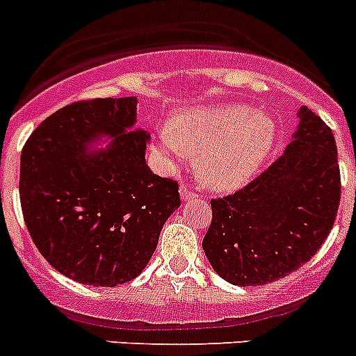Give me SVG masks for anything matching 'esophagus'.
<instances>
[{
  "mask_svg": "<svg viewBox=\"0 0 356 356\" xmlns=\"http://www.w3.org/2000/svg\"><path fill=\"white\" fill-rule=\"evenodd\" d=\"M180 194H181V201H185V203H187V201H192L195 197V192H192L191 188L185 187V185H181L180 187Z\"/></svg>",
  "mask_w": 356,
  "mask_h": 356,
  "instance_id": "1",
  "label": "esophagus"
}]
</instances>
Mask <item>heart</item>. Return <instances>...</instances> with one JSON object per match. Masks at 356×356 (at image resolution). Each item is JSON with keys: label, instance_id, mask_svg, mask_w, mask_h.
I'll return each instance as SVG.
<instances>
[{"label": "heart", "instance_id": "b5f03b06", "mask_svg": "<svg viewBox=\"0 0 356 356\" xmlns=\"http://www.w3.org/2000/svg\"><path fill=\"white\" fill-rule=\"evenodd\" d=\"M277 125L270 116L243 104H217L181 111L159 138L168 164L197 159L201 184L231 192L254 178L272 155Z\"/></svg>", "mask_w": 356, "mask_h": 356}]
</instances>
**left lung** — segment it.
<instances>
[{
	"label": "left lung",
	"mask_w": 356,
	"mask_h": 356,
	"mask_svg": "<svg viewBox=\"0 0 356 356\" xmlns=\"http://www.w3.org/2000/svg\"><path fill=\"white\" fill-rule=\"evenodd\" d=\"M284 155L242 191L211 200L203 249L234 286H263L307 263L327 240L341 175L332 130L305 106Z\"/></svg>",
	"instance_id": "obj_1"
}]
</instances>
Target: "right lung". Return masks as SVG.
<instances>
[{
  "label": "right lung",
  "mask_w": 356,
  "mask_h": 356,
  "mask_svg": "<svg viewBox=\"0 0 356 356\" xmlns=\"http://www.w3.org/2000/svg\"><path fill=\"white\" fill-rule=\"evenodd\" d=\"M138 99L61 107L21 153L19 194L31 240L52 268L88 286L125 284L148 265L178 184L152 172L148 132L134 129ZM107 137L106 149L90 146Z\"/></svg>",
  "instance_id": "obj_1"
}]
</instances>
